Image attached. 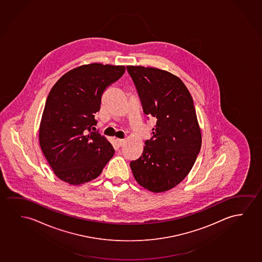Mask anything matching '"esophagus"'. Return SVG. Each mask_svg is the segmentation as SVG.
Here are the masks:
<instances>
[{"mask_svg": "<svg viewBox=\"0 0 262 262\" xmlns=\"http://www.w3.org/2000/svg\"><path fill=\"white\" fill-rule=\"evenodd\" d=\"M115 141H116V143H117V145L119 146V147H121L122 145L125 143V140H122V139H116Z\"/></svg>", "mask_w": 262, "mask_h": 262, "instance_id": "1", "label": "esophagus"}]
</instances>
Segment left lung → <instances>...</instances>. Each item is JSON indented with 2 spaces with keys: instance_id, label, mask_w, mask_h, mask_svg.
Listing matches in <instances>:
<instances>
[{
  "instance_id": "8db88e82",
  "label": "left lung",
  "mask_w": 262,
  "mask_h": 262,
  "mask_svg": "<svg viewBox=\"0 0 262 262\" xmlns=\"http://www.w3.org/2000/svg\"><path fill=\"white\" fill-rule=\"evenodd\" d=\"M140 95L143 112L157 119L150 141L141 158L129 166L145 189L162 193L188 174L202 145L193 98L179 76L142 66H127Z\"/></svg>"
}]
</instances>
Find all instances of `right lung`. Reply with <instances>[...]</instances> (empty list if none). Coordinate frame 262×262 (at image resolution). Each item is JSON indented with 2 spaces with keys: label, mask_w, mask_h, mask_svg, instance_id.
<instances>
[{
  "label": "right lung",
  "mask_w": 262,
  "mask_h": 262,
  "mask_svg": "<svg viewBox=\"0 0 262 262\" xmlns=\"http://www.w3.org/2000/svg\"><path fill=\"white\" fill-rule=\"evenodd\" d=\"M125 72L124 66L91 63L66 73L46 101L38 141L54 174L69 185L96 179L114 155L110 141L92 132L105 88Z\"/></svg>",
  "instance_id": "right-lung-1"
}]
</instances>
